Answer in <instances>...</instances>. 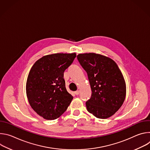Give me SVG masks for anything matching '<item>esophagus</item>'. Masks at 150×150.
<instances>
[{"label": "esophagus", "mask_w": 150, "mask_h": 150, "mask_svg": "<svg viewBox=\"0 0 150 150\" xmlns=\"http://www.w3.org/2000/svg\"><path fill=\"white\" fill-rule=\"evenodd\" d=\"M79 93H80V91H79V90H77V91H76L75 92V94L76 95H78V94H79Z\"/></svg>", "instance_id": "34e87169"}]
</instances>
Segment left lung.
Instances as JSON below:
<instances>
[{
  "label": "left lung",
  "instance_id": "8db88e82",
  "mask_svg": "<svg viewBox=\"0 0 150 150\" xmlns=\"http://www.w3.org/2000/svg\"><path fill=\"white\" fill-rule=\"evenodd\" d=\"M77 59L87 73L92 91L86 102L88 112L99 119L111 117L126 97V83L120 69L113 60L100 54H79Z\"/></svg>",
  "mask_w": 150,
  "mask_h": 150
}]
</instances>
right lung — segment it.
<instances>
[{"label": "right lung", "instance_id": "right-lung-1", "mask_svg": "<svg viewBox=\"0 0 150 150\" xmlns=\"http://www.w3.org/2000/svg\"><path fill=\"white\" fill-rule=\"evenodd\" d=\"M74 53H55L37 60L29 72L26 93L32 109L46 120L59 117L73 97L65 87L63 73L73 62Z\"/></svg>", "mask_w": 150, "mask_h": 150}]
</instances>
